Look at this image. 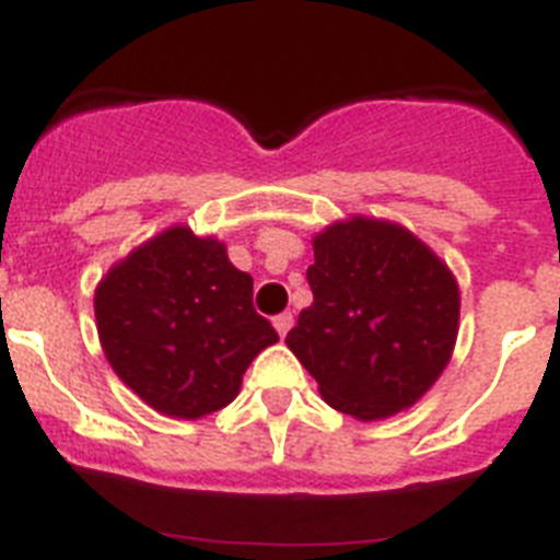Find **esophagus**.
I'll use <instances>...</instances> for the list:
<instances>
[{
	"label": "esophagus",
	"mask_w": 560,
	"mask_h": 560,
	"mask_svg": "<svg viewBox=\"0 0 560 560\" xmlns=\"http://www.w3.org/2000/svg\"><path fill=\"white\" fill-rule=\"evenodd\" d=\"M273 327H276V332H279L281 338H284V335L290 332V327H293V315H290V313L276 315V318H273Z\"/></svg>",
	"instance_id": "obj_1"
}]
</instances>
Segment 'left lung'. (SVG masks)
Wrapping results in <instances>:
<instances>
[{
	"instance_id": "8db88e82",
	"label": "left lung",
	"mask_w": 560,
	"mask_h": 560,
	"mask_svg": "<svg viewBox=\"0 0 560 560\" xmlns=\"http://www.w3.org/2000/svg\"><path fill=\"white\" fill-rule=\"evenodd\" d=\"M313 253V304L284 343L343 415L374 422L411 408L456 347L451 267L408 228L361 213L315 233Z\"/></svg>"
}]
</instances>
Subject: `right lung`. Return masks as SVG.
<instances>
[{"mask_svg":"<svg viewBox=\"0 0 560 560\" xmlns=\"http://www.w3.org/2000/svg\"><path fill=\"white\" fill-rule=\"evenodd\" d=\"M95 324L115 374L174 420L225 408L253 358L279 340L225 242L188 225L165 228L106 270Z\"/></svg>","mask_w":560,"mask_h":560,"instance_id":"add662e5","label":"right lung"}]
</instances>
